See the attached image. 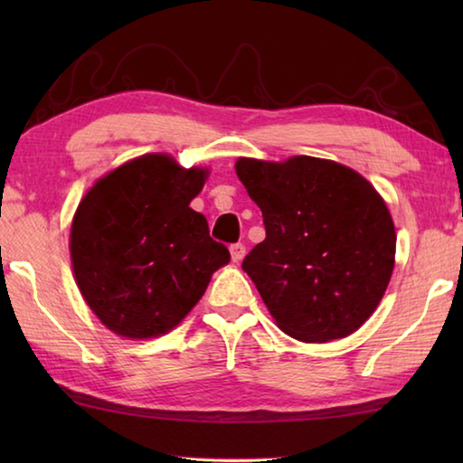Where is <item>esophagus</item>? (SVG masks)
I'll return each instance as SVG.
<instances>
[{"mask_svg":"<svg viewBox=\"0 0 463 463\" xmlns=\"http://www.w3.org/2000/svg\"><path fill=\"white\" fill-rule=\"evenodd\" d=\"M231 257H232L234 263H239L242 257H245V245H242V242H232V245H231Z\"/></svg>","mask_w":463,"mask_h":463,"instance_id":"obj_1","label":"esophagus"}]
</instances>
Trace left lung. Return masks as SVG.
Masks as SVG:
<instances>
[{"label": "left lung", "instance_id": "left-lung-1", "mask_svg": "<svg viewBox=\"0 0 463 463\" xmlns=\"http://www.w3.org/2000/svg\"><path fill=\"white\" fill-rule=\"evenodd\" d=\"M234 167L265 224L242 269L278 326L304 343L354 333L394 269V222L380 194L354 169L307 155Z\"/></svg>", "mask_w": 463, "mask_h": 463}]
</instances>
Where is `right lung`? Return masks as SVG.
<instances>
[{
	"label": "right lung",
	"instance_id": "1",
	"mask_svg": "<svg viewBox=\"0 0 463 463\" xmlns=\"http://www.w3.org/2000/svg\"><path fill=\"white\" fill-rule=\"evenodd\" d=\"M206 171L167 155L124 163L85 194L71 226V261L85 302L109 331L148 339L174 328L231 261L190 208Z\"/></svg>",
	"mask_w": 463,
	"mask_h": 463
}]
</instances>
